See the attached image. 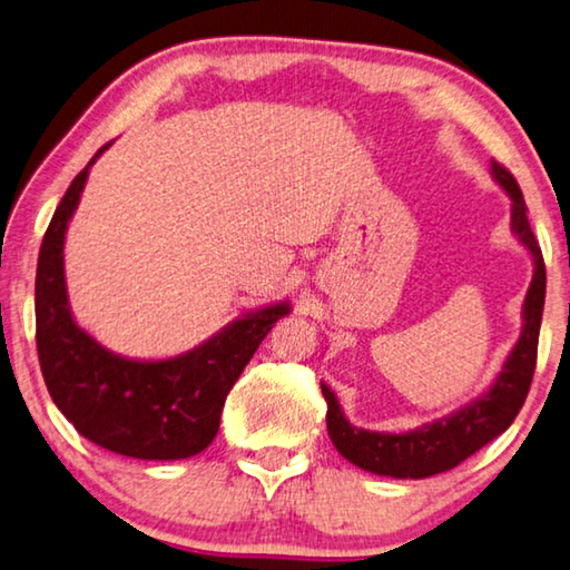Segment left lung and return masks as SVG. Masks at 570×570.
Instances as JSON below:
<instances>
[{"mask_svg": "<svg viewBox=\"0 0 570 570\" xmlns=\"http://www.w3.org/2000/svg\"><path fill=\"white\" fill-rule=\"evenodd\" d=\"M490 171L492 179L505 189L512 202V235L520 239V245L533 257V279H530L525 303H522L520 338L508 353L502 371L488 391H482L478 399H472L470 404H464L452 414L399 434L353 426L346 414H343L331 386L321 381L323 396L328 401L325 422H328L331 442L351 464H356L361 470L396 480H424L432 478V474L452 470L505 432L528 396L535 371L540 321H543L546 263L533 229H530L528 207L518 181L498 161H492Z\"/></svg>", "mask_w": 570, "mask_h": 570, "instance_id": "obj_1", "label": "left lung"}]
</instances>
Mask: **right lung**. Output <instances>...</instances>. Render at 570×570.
<instances>
[{
	"label": "right lung",
	"instance_id": "obj_1",
	"mask_svg": "<svg viewBox=\"0 0 570 570\" xmlns=\"http://www.w3.org/2000/svg\"><path fill=\"white\" fill-rule=\"evenodd\" d=\"M108 146L75 176L45 232L35 279L37 356L55 406L86 440L136 460H186L217 436L224 399L291 303L242 313L171 358L120 356L82 331L70 311L62 249L90 166Z\"/></svg>",
	"mask_w": 570,
	"mask_h": 570
}]
</instances>
